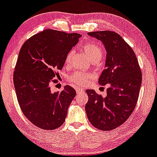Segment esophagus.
Segmentation results:
<instances>
[{
  "label": "esophagus",
  "instance_id": "esophagus-1",
  "mask_svg": "<svg viewBox=\"0 0 157 157\" xmlns=\"http://www.w3.org/2000/svg\"><path fill=\"white\" fill-rule=\"evenodd\" d=\"M83 92H84V89H82V88L80 87L76 88V92H77V94H80V93H82Z\"/></svg>",
  "mask_w": 157,
  "mask_h": 157
}]
</instances>
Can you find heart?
Wrapping results in <instances>:
<instances>
[{
    "mask_svg": "<svg viewBox=\"0 0 157 157\" xmlns=\"http://www.w3.org/2000/svg\"><path fill=\"white\" fill-rule=\"evenodd\" d=\"M83 50L86 56L91 60L94 59H101V56H102L101 48H100V46L95 44H92V43L86 44L84 46ZM71 56V53L68 55L67 61L70 59ZM94 77V75L91 73L83 71H75L68 77V81L74 85L86 86L90 82V80Z\"/></svg>",
    "mask_w": 157,
    "mask_h": 157,
    "instance_id": "obj_1",
    "label": "heart"
}]
</instances>
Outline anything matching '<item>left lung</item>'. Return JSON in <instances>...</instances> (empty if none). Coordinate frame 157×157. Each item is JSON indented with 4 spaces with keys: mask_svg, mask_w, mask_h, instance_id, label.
Listing matches in <instances>:
<instances>
[{
    "mask_svg": "<svg viewBox=\"0 0 157 157\" xmlns=\"http://www.w3.org/2000/svg\"><path fill=\"white\" fill-rule=\"evenodd\" d=\"M88 35L101 41L106 48L105 69L98 82L102 86L109 83L110 87L105 98L93 89H87L86 112L94 127L105 131L114 130L124 123L135 109L142 72L134 51L117 33L96 31Z\"/></svg>",
    "mask_w": 157,
    "mask_h": 157,
    "instance_id": "1",
    "label": "left lung"
}]
</instances>
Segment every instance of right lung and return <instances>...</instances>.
<instances>
[{
    "instance_id": "1",
    "label": "right lung",
    "mask_w": 157,
    "mask_h": 157,
    "mask_svg": "<svg viewBox=\"0 0 157 157\" xmlns=\"http://www.w3.org/2000/svg\"><path fill=\"white\" fill-rule=\"evenodd\" d=\"M80 36L48 29L27 39L21 48L13 74L17 99L26 118L39 128L55 130L65 122L75 90L65 86L60 93H52L50 85L57 82L58 71Z\"/></svg>"
}]
</instances>
